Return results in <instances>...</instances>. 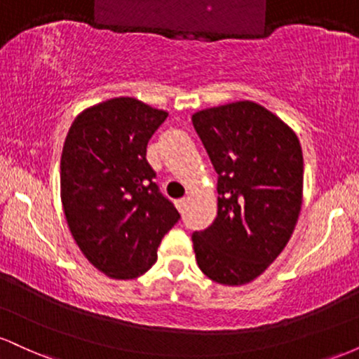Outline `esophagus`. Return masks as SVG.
<instances>
[{
  "instance_id": "obj_1",
  "label": "esophagus",
  "mask_w": 359,
  "mask_h": 359,
  "mask_svg": "<svg viewBox=\"0 0 359 359\" xmlns=\"http://www.w3.org/2000/svg\"><path fill=\"white\" fill-rule=\"evenodd\" d=\"M185 204H187V199H179V201H175V205H177V209H179V212H184Z\"/></svg>"
}]
</instances>
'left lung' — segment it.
<instances>
[{
	"mask_svg": "<svg viewBox=\"0 0 359 359\" xmlns=\"http://www.w3.org/2000/svg\"><path fill=\"white\" fill-rule=\"evenodd\" d=\"M192 125L217 174V216L192 234L205 277L245 285L282 253L297 224L304 158L297 135L253 101L197 111Z\"/></svg>",
	"mask_w": 359,
	"mask_h": 359,
	"instance_id": "1",
	"label": "left lung"
}]
</instances>
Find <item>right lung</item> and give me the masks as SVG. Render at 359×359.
<instances>
[{
	"label": "right lung",
	"instance_id": "right-lung-1",
	"mask_svg": "<svg viewBox=\"0 0 359 359\" xmlns=\"http://www.w3.org/2000/svg\"><path fill=\"white\" fill-rule=\"evenodd\" d=\"M168 116L135 97H114L74 119L60 158V199L74 240L97 270L137 278L156 262L180 219L147 162L151 135Z\"/></svg>",
	"mask_w": 359,
	"mask_h": 359
}]
</instances>
